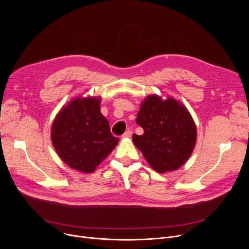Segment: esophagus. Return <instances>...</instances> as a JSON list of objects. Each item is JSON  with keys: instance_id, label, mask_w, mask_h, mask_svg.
I'll use <instances>...</instances> for the list:
<instances>
[{"instance_id": "1", "label": "esophagus", "mask_w": 249, "mask_h": 249, "mask_svg": "<svg viewBox=\"0 0 249 249\" xmlns=\"http://www.w3.org/2000/svg\"><path fill=\"white\" fill-rule=\"evenodd\" d=\"M131 135H132V132L130 131V130H128V131H126V132L123 134V137L129 138V137H131Z\"/></svg>"}]
</instances>
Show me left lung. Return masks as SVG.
I'll return each instance as SVG.
<instances>
[{"label":"left lung","mask_w":249,"mask_h":249,"mask_svg":"<svg viewBox=\"0 0 249 249\" xmlns=\"http://www.w3.org/2000/svg\"><path fill=\"white\" fill-rule=\"evenodd\" d=\"M136 123L144 133L133 134L132 140L155 172H173L185 164L194 150L197 128L184 105L150 95L141 104Z\"/></svg>","instance_id":"obj_1"}]
</instances>
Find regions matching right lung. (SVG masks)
<instances>
[{
    "instance_id": "1",
    "label": "right lung",
    "mask_w": 249,
    "mask_h": 249,
    "mask_svg": "<svg viewBox=\"0 0 249 249\" xmlns=\"http://www.w3.org/2000/svg\"><path fill=\"white\" fill-rule=\"evenodd\" d=\"M100 98H76L56 115L51 140L59 158L73 169L89 174L107 158L119 138L100 111Z\"/></svg>"
}]
</instances>
